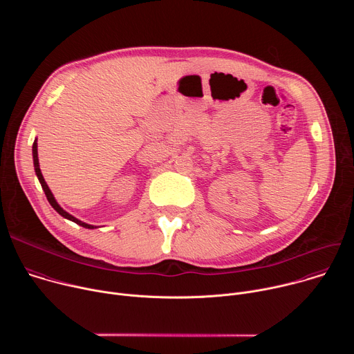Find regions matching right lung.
I'll return each mask as SVG.
<instances>
[{"label": "right lung", "instance_id": "obj_1", "mask_svg": "<svg viewBox=\"0 0 354 354\" xmlns=\"http://www.w3.org/2000/svg\"><path fill=\"white\" fill-rule=\"evenodd\" d=\"M32 156H33V167H35L36 176H37V179H39V182H40V185H41V189H43V192H44V194H46V197H47V200H48V203L52 205V207H53L62 217H64V218H67V220H70V221H73V223H75V224H78V225H81V227H84V228H89V230L97 228L96 225H91V224H86V223H84V221L75 218L74 216H71L70 213H67V212L57 203V200L55 198L52 190H50V187L47 186L44 178H43V175H41V171H40L39 157H37V138H35L33 145H32Z\"/></svg>", "mask_w": 354, "mask_h": 354}]
</instances>
